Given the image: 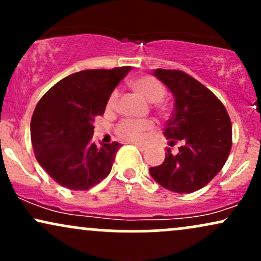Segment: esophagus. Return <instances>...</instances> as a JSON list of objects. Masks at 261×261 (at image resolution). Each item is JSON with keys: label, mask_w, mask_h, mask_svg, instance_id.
<instances>
[{"label": "esophagus", "mask_w": 261, "mask_h": 261, "mask_svg": "<svg viewBox=\"0 0 261 261\" xmlns=\"http://www.w3.org/2000/svg\"><path fill=\"white\" fill-rule=\"evenodd\" d=\"M134 145L136 146V147L139 148L140 151H145V149L147 148V146H146V145H142V143H134Z\"/></svg>", "instance_id": "34e87169"}]
</instances>
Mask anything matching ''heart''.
<instances>
[{
  "label": "heart",
  "mask_w": 261,
  "mask_h": 261,
  "mask_svg": "<svg viewBox=\"0 0 261 261\" xmlns=\"http://www.w3.org/2000/svg\"><path fill=\"white\" fill-rule=\"evenodd\" d=\"M131 88L137 92L142 98L149 103H157L163 99L166 91L164 87L157 80L151 76H141L130 82ZM118 101V92H113L108 99L107 108L112 110ZM153 128V122L149 120H122L116 126V134L120 139L128 141H139L146 133Z\"/></svg>",
  "instance_id": "b5f03b06"
}]
</instances>
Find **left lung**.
I'll use <instances>...</instances> for the list:
<instances>
[{
	"label": "left lung",
	"instance_id": "obj_1",
	"mask_svg": "<svg viewBox=\"0 0 261 261\" xmlns=\"http://www.w3.org/2000/svg\"><path fill=\"white\" fill-rule=\"evenodd\" d=\"M174 98L172 118L164 127L169 145L181 141L176 154L167 149L164 162L149 168L161 187L189 194L208 184L222 169L232 147V124L216 95L182 71L152 72Z\"/></svg>",
	"mask_w": 261,
	"mask_h": 261
}]
</instances>
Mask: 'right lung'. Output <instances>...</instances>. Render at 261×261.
<instances>
[{
  "label": "right lung",
  "instance_id": "right-lung-1",
  "mask_svg": "<svg viewBox=\"0 0 261 261\" xmlns=\"http://www.w3.org/2000/svg\"><path fill=\"white\" fill-rule=\"evenodd\" d=\"M131 67L85 70L65 77L43 95L31 121L35 157L58 184L88 190L112 170L120 143L92 142L95 116Z\"/></svg>",
  "mask_w": 261,
  "mask_h": 261
}]
</instances>
